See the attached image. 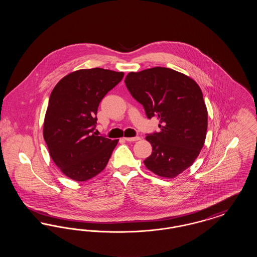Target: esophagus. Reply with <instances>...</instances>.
Wrapping results in <instances>:
<instances>
[{
  "label": "esophagus",
  "instance_id": "obj_1",
  "mask_svg": "<svg viewBox=\"0 0 257 257\" xmlns=\"http://www.w3.org/2000/svg\"><path fill=\"white\" fill-rule=\"evenodd\" d=\"M124 140H125V141H127V142H136V141H139V140H141V138H140V137H133V138H124Z\"/></svg>",
  "mask_w": 257,
  "mask_h": 257
}]
</instances>
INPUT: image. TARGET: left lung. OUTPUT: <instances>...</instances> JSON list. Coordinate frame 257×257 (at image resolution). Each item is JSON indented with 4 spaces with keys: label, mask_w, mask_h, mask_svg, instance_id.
<instances>
[{
    "label": "left lung",
    "mask_w": 257,
    "mask_h": 257,
    "mask_svg": "<svg viewBox=\"0 0 257 257\" xmlns=\"http://www.w3.org/2000/svg\"><path fill=\"white\" fill-rule=\"evenodd\" d=\"M125 84L150 119L160 120L159 133L147 135L152 153L144 161L153 173L173 178L193 165L204 146L208 113L196 82L171 68L130 72Z\"/></svg>",
    "instance_id": "obj_1"
}]
</instances>
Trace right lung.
Segmentation results:
<instances>
[{"mask_svg":"<svg viewBox=\"0 0 257 257\" xmlns=\"http://www.w3.org/2000/svg\"><path fill=\"white\" fill-rule=\"evenodd\" d=\"M123 76L81 69L63 77L51 92L43 137L51 158L70 179L86 181L106 168L118 140L95 134L98 106Z\"/></svg>","mask_w":257,"mask_h":257,"instance_id":"add662e5","label":"right lung"}]
</instances>
